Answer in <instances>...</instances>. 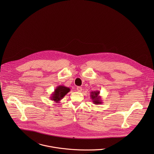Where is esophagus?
<instances>
[{
    "instance_id": "esophagus-1",
    "label": "esophagus",
    "mask_w": 154,
    "mask_h": 154,
    "mask_svg": "<svg viewBox=\"0 0 154 154\" xmlns=\"http://www.w3.org/2000/svg\"><path fill=\"white\" fill-rule=\"evenodd\" d=\"M76 89H77V91L78 92H81L82 91V88L81 87H78L77 88H76Z\"/></svg>"
}]
</instances>
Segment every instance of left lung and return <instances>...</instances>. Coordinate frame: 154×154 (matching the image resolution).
<instances>
[{
  "instance_id": "1",
  "label": "left lung",
  "mask_w": 154,
  "mask_h": 154,
  "mask_svg": "<svg viewBox=\"0 0 154 154\" xmlns=\"http://www.w3.org/2000/svg\"><path fill=\"white\" fill-rule=\"evenodd\" d=\"M91 98L92 100L93 104L95 105L102 104V100L101 97L100 96V91H92L91 92L90 95Z\"/></svg>"
}]
</instances>
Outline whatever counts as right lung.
Here are the masks:
<instances>
[{"instance_id":"1","label":"right lung","mask_w":154,"mask_h":154,"mask_svg":"<svg viewBox=\"0 0 154 154\" xmlns=\"http://www.w3.org/2000/svg\"><path fill=\"white\" fill-rule=\"evenodd\" d=\"M70 88L63 85H59L54 89V91L52 93L50 99L52 101H54L56 103H59L62 98L70 91Z\"/></svg>"}]
</instances>
